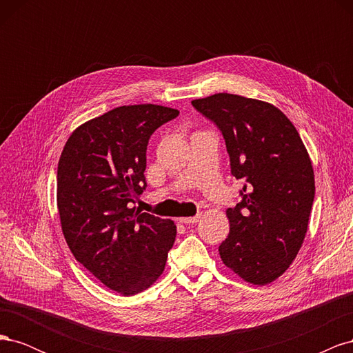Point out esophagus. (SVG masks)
Masks as SVG:
<instances>
[{"instance_id": "1", "label": "esophagus", "mask_w": 353, "mask_h": 353, "mask_svg": "<svg viewBox=\"0 0 353 353\" xmlns=\"http://www.w3.org/2000/svg\"><path fill=\"white\" fill-rule=\"evenodd\" d=\"M200 221V215L196 216H184V218H179V222L183 223H197Z\"/></svg>"}]
</instances>
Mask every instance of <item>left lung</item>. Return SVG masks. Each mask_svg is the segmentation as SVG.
I'll return each instance as SVG.
<instances>
[{"label":"left lung","instance_id":"8db88e82","mask_svg":"<svg viewBox=\"0 0 353 353\" xmlns=\"http://www.w3.org/2000/svg\"><path fill=\"white\" fill-rule=\"evenodd\" d=\"M218 126L231 174L243 179L241 201L227 210L222 262L244 281L263 285L294 261L307 231L315 179L294 125L275 105L219 92L191 101Z\"/></svg>","mask_w":353,"mask_h":353}]
</instances>
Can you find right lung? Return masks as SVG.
<instances>
[{
	"instance_id": "right-lung-1",
	"label": "right lung",
	"mask_w": 353,
	"mask_h": 353,
	"mask_svg": "<svg viewBox=\"0 0 353 353\" xmlns=\"http://www.w3.org/2000/svg\"><path fill=\"white\" fill-rule=\"evenodd\" d=\"M178 114L156 104L121 105L77 128L59 160L57 208L69 249L123 296L159 279L176 237L174 221L131 203L147 187L148 140Z\"/></svg>"
}]
</instances>
